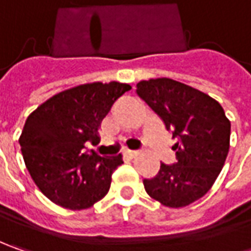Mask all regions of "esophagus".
Here are the masks:
<instances>
[{"label": "esophagus", "instance_id": "obj_1", "mask_svg": "<svg viewBox=\"0 0 251 251\" xmlns=\"http://www.w3.org/2000/svg\"><path fill=\"white\" fill-rule=\"evenodd\" d=\"M124 155H126V156H128V158H135V156L138 155V152H137V151L127 150L126 152H124Z\"/></svg>", "mask_w": 251, "mask_h": 251}]
</instances>
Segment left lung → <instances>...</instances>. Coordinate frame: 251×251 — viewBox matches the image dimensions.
<instances>
[{
  "mask_svg": "<svg viewBox=\"0 0 251 251\" xmlns=\"http://www.w3.org/2000/svg\"><path fill=\"white\" fill-rule=\"evenodd\" d=\"M135 92L177 138L176 163H160L158 175L144 180L145 191L166 207L190 205L207 194L225 165L230 121L215 99L170 78L141 81Z\"/></svg>",
  "mask_w": 251,
  "mask_h": 251,
  "instance_id": "8db88e82",
  "label": "left lung"
}]
</instances>
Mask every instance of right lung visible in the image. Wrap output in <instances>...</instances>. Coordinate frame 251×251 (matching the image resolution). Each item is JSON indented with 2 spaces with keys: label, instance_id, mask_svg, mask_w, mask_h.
I'll list each match as a JSON object with an SVG mask.
<instances>
[{
  "label": "right lung",
  "instance_id": "1",
  "mask_svg": "<svg viewBox=\"0 0 251 251\" xmlns=\"http://www.w3.org/2000/svg\"><path fill=\"white\" fill-rule=\"evenodd\" d=\"M127 83H83L60 92L29 114L19 138L26 168L39 190L60 207H92L110 188L121 155L83 151L99 140L98 130L113 103L130 91Z\"/></svg>",
  "mask_w": 251,
  "mask_h": 251
}]
</instances>
